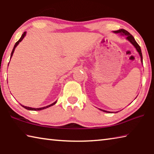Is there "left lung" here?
<instances>
[{
  "mask_svg": "<svg viewBox=\"0 0 154 154\" xmlns=\"http://www.w3.org/2000/svg\"><path fill=\"white\" fill-rule=\"evenodd\" d=\"M114 33H121L122 35H127V40L133 44V45L135 47V48L137 50V52H139V55H140L141 57V62L143 63V57H142V53H141V48L140 46H139V44L137 43V42L135 41V38H134L133 36L131 34V33L127 32V30H125L124 29H121L119 30H117V31H114ZM103 112H108V111H106V110H101Z\"/></svg>",
  "mask_w": 154,
  "mask_h": 154,
  "instance_id": "1",
  "label": "left lung"
}]
</instances>
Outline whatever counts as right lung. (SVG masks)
Returning a JSON list of instances; mask_svg holds the SVG:
<instances>
[{
  "label": "right lung",
  "mask_w": 154,
  "mask_h": 154,
  "mask_svg": "<svg viewBox=\"0 0 154 154\" xmlns=\"http://www.w3.org/2000/svg\"><path fill=\"white\" fill-rule=\"evenodd\" d=\"M26 32H25L23 34H22V35H21V38L19 39V40L17 42L15 43V46H14V48H13V50H12V52H11V58L12 57V56H13V52H14V51H15V48H16V46L18 45L19 44V43L20 42L23 40V38L25 37V35H26ZM56 103H57V101L56 102H54V103H52V104H50V105H48V106H45V107H43V108H30V107H27V106H23V105H21V106H22V107H23L24 108H26V109H27V110H44V109H45V108H48V107H50V106H53V105H54Z\"/></svg>",
  "instance_id": "obj_1"
}]
</instances>
